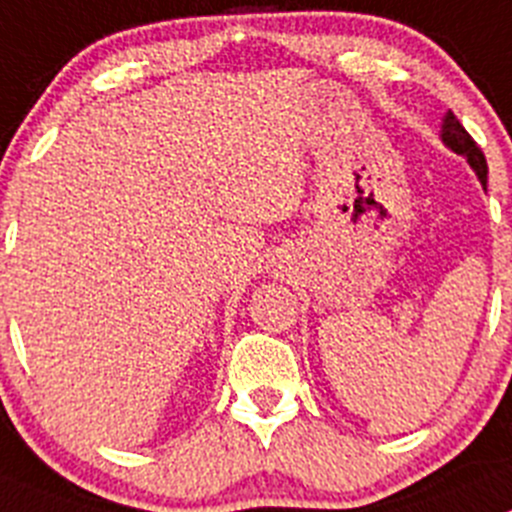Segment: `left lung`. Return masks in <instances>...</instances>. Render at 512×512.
Masks as SVG:
<instances>
[{
    "instance_id": "left-lung-1",
    "label": "left lung",
    "mask_w": 512,
    "mask_h": 512,
    "mask_svg": "<svg viewBox=\"0 0 512 512\" xmlns=\"http://www.w3.org/2000/svg\"><path fill=\"white\" fill-rule=\"evenodd\" d=\"M442 140H445L447 148L465 155L467 163L472 165V170L478 173L480 183L485 186V183H488V163H485L483 150H480V145L472 140V135L462 128V123L452 113H447L445 123H442Z\"/></svg>"
}]
</instances>
